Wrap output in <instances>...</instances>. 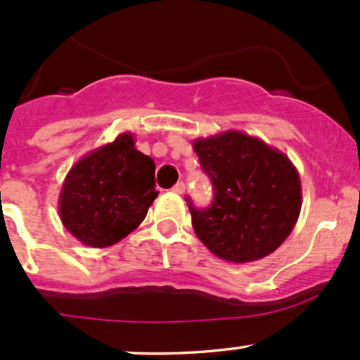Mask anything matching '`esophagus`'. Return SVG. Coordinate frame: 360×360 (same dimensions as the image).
I'll use <instances>...</instances> for the list:
<instances>
[{
  "label": "esophagus",
  "instance_id": "obj_1",
  "mask_svg": "<svg viewBox=\"0 0 360 360\" xmlns=\"http://www.w3.org/2000/svg\"><path fill=\"white\" fill-rule=\"evenodd\" d=\"M173 192H175V194H185V184H184V181H179V184L173 187Z\"/></svg>",
  "mask_w": 360,
  "mask_h": 360
}]
</instances>
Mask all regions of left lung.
I'll return each mask as SVG.
<instances>
[{
    "instance_id": "8db88e82",
    "label": "left lung",
    "mask_w": 360,
    "mask_h": 360,
    "mask_svg": "<svg viewBox=\"0 0 360 360\" xmlns=\"http://www.w3.org/2000/svg\"><path fill=\"white\" fill-rule=\"evenodd\" d=\"M192 149L214 188L207 210L188 202L199 240L214 257L232 263L274 253L292 232L302 210V181L291 159L239 129L195 139Z\"/></svg>"
}]
</instances>
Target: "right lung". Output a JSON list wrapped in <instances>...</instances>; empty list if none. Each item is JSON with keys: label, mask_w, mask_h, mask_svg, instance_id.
Instances as JSON below:
<instances>
[{"label": "right lung", "mask_w": 360, "mask_h": 360, "mask_svg": "<svg viewBox=\"0 0 360 360\" xmlns=\"http://www.w3.org/2000/svg\"><path fill=\"white\" fill-rule=\"evenodd\" d=\"M154 172V159L136 150L135 135L121 133L70 166L58 195L62 224L84 246L120 243L158 198Z\"/></svg>", "instance_id": "obj_1"}]
</instances>
